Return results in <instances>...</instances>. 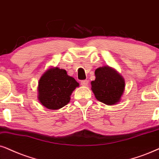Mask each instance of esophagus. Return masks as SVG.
<instances>
[{"mask_svg":"<svg viewBox=\"0 0 159 159\" xmlns=\"http://www.w3.org/2000/svg\"><path fill=\"white\" fill-rule=\"evenodd\" d=\"M88 83H89V81L87 80H83V81H81V84L82 86H87Z\"/></svg>","mask_w":159,"mask_h":159,"instance_id":"1","label":"esophagus"}]
</instances>
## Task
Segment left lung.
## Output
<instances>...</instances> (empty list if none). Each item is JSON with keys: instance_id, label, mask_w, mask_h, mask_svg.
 Returning <instances> with one entry per match:
<instances>
[{"instance_id": "left-lung-1", "label": "left lung", "mask_w": 159, "mask_h": 159, "mask_svg": "<svg viewBox=\"0 0 159 159\" xmlns=\"http://www.w3.org/2000/svg\"><path fill=\"white\" fill-rule=\"evenodd\" d=\"M94 75L91 89L96 99L108 106L120 103L125 86L123 77L109 66L97 68Z\"/></svg>"}]
</instances>
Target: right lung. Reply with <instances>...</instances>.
<instances>
[{"mask_svg": "<svg viewBox=\"0 0 159 159\" xmlns=\"http://www.w3.org/2000/svg\"><path fill=\"white\" fill-rule=\"evenodd\" d=\"M78 86L79 84L65 70L51 67L39 80L38 100L48 109H59L69 103L72 93Z\"/></svg>", "mask_w": 159, "mask_h": 159, "instance_id": "right-lung-1", "label": "right lung"}]
</instances>
